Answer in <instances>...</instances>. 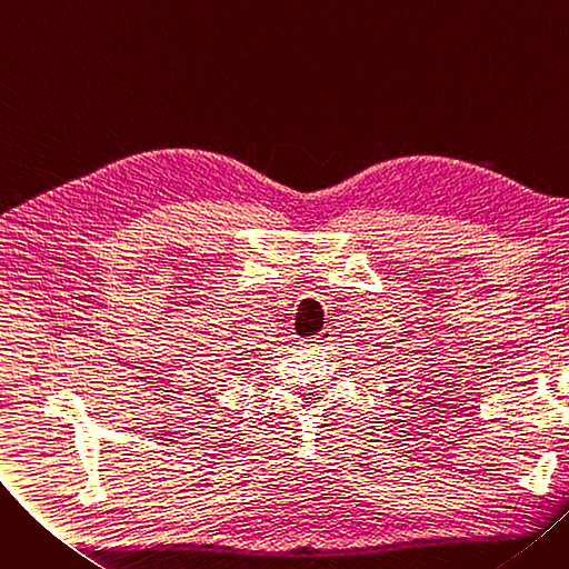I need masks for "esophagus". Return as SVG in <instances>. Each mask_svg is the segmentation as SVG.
I'll list each match as a JSON object with an SVG mask.
<instances>
[{
  "mask_svg": "<svg viewBox=\"0 0 569 569\" xmlns=\"http://www.w3.org/2000/svg\"><path fill=\"white\" fill-rule=\"evenodd\" d=\"M332 339H335V337H332V332H330V330H322L318 337L307 339V341H305V346H309V348H322V346L330 343Z\"/></svg>",
  "mask_w": 569,
  "mask_h": 569,
  "instance_id": "34e87169",
  "label": "esophagus"
}]
</instances>
